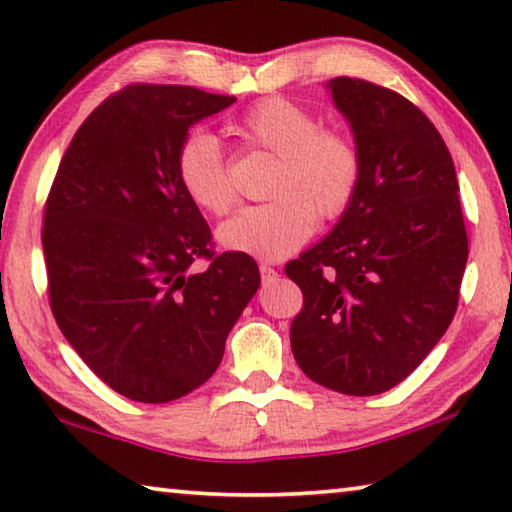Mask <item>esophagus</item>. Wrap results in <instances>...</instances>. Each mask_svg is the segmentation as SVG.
Listing matches in <instances>:
<instances>
[{"label":"esophagus","instance_id":"obj_1","mask_svg":"<svg viewBox=\"0 0 512 512\" xmlns=\"http://www.w3.org/2000/svg\"><path fill=\"white\" fill-rule=\"evenodd\" d=\"M259 273H262V280L264 282H271V280H275V277H277L275 268L268 266V264H259Z\"/></svg>","mask_w":512,"mask_h":512}]
</instances>
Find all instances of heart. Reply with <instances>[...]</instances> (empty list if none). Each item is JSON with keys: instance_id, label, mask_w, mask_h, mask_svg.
Instances as JSON below:
<instances>
[{"instance_id": "1", "label": "heart", "mask_w": 512, "mask_h": 512, "mask_svg": "<svg viewBox=\"0 0 512 512\" xmlns=\"http://www.w3.org/2000/svg\"><path fill=\"white\" fill-rule=\"evenodd\" d=\"M244 144L277 158L268 183L271 201L241 207L219 225L225 250L259 259H284L305 244L323 221L348 210L361 180V155L348 135L320 128L307 108L287 99H264L235 124ZM176 176L189 201L207 214L235 203L228 160L210 131L189 133L176 153Z\"/></svg>"}]
</instances>
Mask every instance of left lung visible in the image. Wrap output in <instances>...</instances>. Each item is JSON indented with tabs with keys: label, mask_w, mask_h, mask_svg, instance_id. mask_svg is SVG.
<instances>
[{
	"label": "left lung",
	"mask_w": 512,
	"mask_h": 512,
	"mask_svg": "<svg viewBox=\"0 0 512 512\" xmlns=\"http://www.w3.org/2000/svg\"><path fill=\"white\" fill-rule=\"evenodd\" d=\"M327 88L352 126L361 180L334 230L284 268L302 291L291 350L311 381L366 397L409 377L447 332L467 232L452 155L429 117L363 79Z\"/></svg>",
	"instance_id": "left-lung-1"
}]
</instances>
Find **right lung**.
Wrapping results in <instances>:
<instances>
[{"label": "right lung", "mask_w": 512, "mask_h": 512, "mask_svg": "<svg viewBox=\"0 0 512 512\" xmlns=\"http://www.w3.org/2000/svg\"><path fill=\"white\" fill-rule=\"evenodd\" d=\"M235 101L128 85L83 121L49 189L51 311L94 375L128 400L164 404L205 384L259 289L253 257L214 253L176 176L189 126ZM196 258L211 262L205 272L191 268Z\"/></svg>", "instance_id": "1"}]
</instances>
